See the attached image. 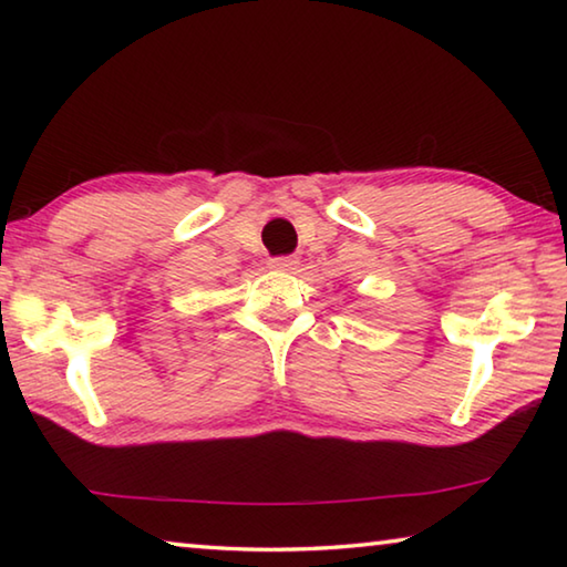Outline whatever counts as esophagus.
I'll return each mask as SVG.
<instances>
[{
	"instance_id": "1",
	"label": "esophagus",
	"mask_w": 567,
	"mask_h": 567,
	"mask_svg": "<svg viewBox=\"0 0 567 567\" xmlns=\"http://www.w3.org/2000/svg\"><path fill=\"white\" fill-rule=\"evenodd\" d=\"M297 265H300L297 257H275V260H270L272 270H280V272H295Z\"/></svg>"
}]
</instances>
